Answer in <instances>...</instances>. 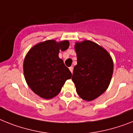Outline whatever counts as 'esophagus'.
<instances>
[{
  "instance_id": "obj_1",
  "label": "esophagus",
  "mask_w": 133,
  "mask_h": 133,
  "mask_svg": "<svg viewBox=\"0 0 133 133\" xmlns=\"http://www.w3.org/2000/svg\"><path fill=\"white\" fill-rule=\"evenodd\" d=\"M69 70L71 71V72L73 73V66H71V67H69Z\"/></svg>"
}]
</instances>
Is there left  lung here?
Here are the masks:
<instances>
[{"mask_svg": "<svg viewBox=\"0 0 133 133\" xmlns=\"http://www.w3.org/2000/svg\"><path fill=\"white\" fill-rule=\"evenodd\" d=\"M77 64L72 80L80 98L91 101L105 92L110 84L114 62L108 51L89 40L75 44Z\"/></svg>", "mask_w": 133, "mask_h": 133, "instance_id": "8db88e82", "label": "left lung"}]
</instances>
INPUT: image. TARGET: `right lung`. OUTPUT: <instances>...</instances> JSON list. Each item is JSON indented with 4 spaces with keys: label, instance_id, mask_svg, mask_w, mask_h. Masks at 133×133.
Segmentation results:
<instances>
[{
    "label": "right lung",
    "instance_id": "right-lung-1",
    "mask_svg": "<svg viewBox=\"0 0 133 133\" xmlns=\"http://www.w3.org/2000/svg\"><path fill=\"white\" fill-rule=\"evenodd\" d=\"M69 47L68 40L56 42L48 40L30 48L25 56L23 69L26 82L38 96L51 99L59 94L65 82L72 74L59 58L60 50Z\"/></svg>",
    "mask_w": 133,
    "mask_h": 133
}]
</instances>
